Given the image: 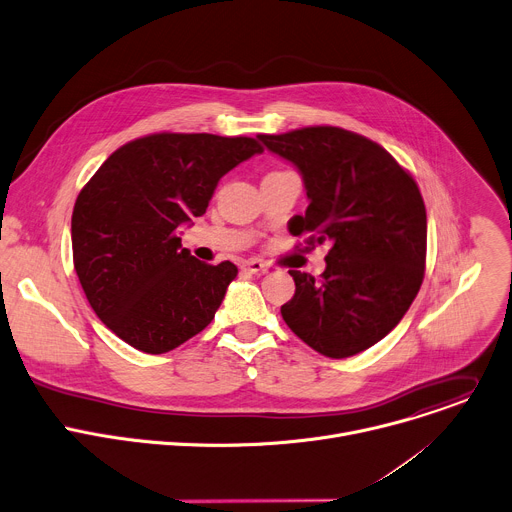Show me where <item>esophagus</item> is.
<instances>
[{"label":"esophagus","mask_w":512,"mask_h":512,"mask_svg":"<svg viewBox=\"0 0 512 512\" xmlns=\"http://www.w3.org/2000/svg\"><path fill=\"white\" fill-rule=\"evenodd\" d=\"M242 270L250 272V274H266L268 272V266L260 260H244L242 262Z\"/></svg>","instance_id":"esophagus-1"}]
</instances>
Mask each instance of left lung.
I'll list each match as a JSON object with an SVG mask.
<instances>
[{
    "label": "left lung",
    "mask_w": 512,
    "mask_h": 512,
    "mask_svg": "<svg viewBox=\"0 0 512 512\" xmlns=\"http://www.w3.org/2000/svg\"><path fill=\"white\" fill-rule=\"evenodd\" d=\"M293 162L309 207L289 221L307 244L329 242L321 278L289 270L282 319L327 358L356 356L388 335L415 301L427 256V213L415 179L376 142L333 126L260 134Z\"/></svg>",
    "instance_id": "8db88e82"
}]
</instances>
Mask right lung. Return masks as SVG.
Returning <instances> with one entry per match:
<instances>
[{"mask_svg": "<svg viewBox=\"0 0 512 512\" xmlns=\"http://www.w3.org/2000/svg\"><path fill=\"white\" fill-rule=\"evenodd\" d=\"M264 148L246 136L150 134L113 152L81 189L73 262L95 315L146 354L203 331L238 268L181 248L179 227L201 217L219 179Z\"/></svg>", "mask_w": 512, "mask_h": 512, "instance_id": "1", "label": "right lung"}]
</instances>
